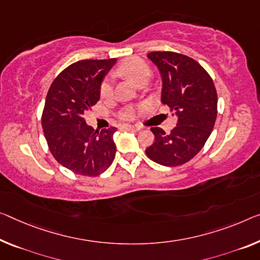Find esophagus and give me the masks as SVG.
<instances>
[{
  "instance_id": "34e87169",
  "label": "esophagus",
  "mask_w": 260,
  "mask_h": 260,
  "mask_svg": "<svg viewBox=\"0 0 260 260\" xmlns=\"http://www.w3.org/2000/svg\"><path fill=\"white\" fill-rule=\"evenodd\" d=\"M123 129L124 130H129V131H139L142 129L141 126H138V125H130V124H125V125H123Z\"/></svg>"
}]
</instances>
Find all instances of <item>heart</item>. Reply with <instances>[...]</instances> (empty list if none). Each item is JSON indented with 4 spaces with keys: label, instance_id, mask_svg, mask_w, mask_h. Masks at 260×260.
<instances>
[{
    "label": "heart",
    "instance_id": "heart-1",
    "mask_svg": "<svg viewBox=\"0 0 260 260\" xmlns=\"http://www.w3.org/2000/svg\"><path fill=\"white\" fill-rule=\"evenodd\" d=\"M118 73L124 75L130 81H133L135 85H139L144 81H147L151 70L150 66L143 60L141 58H131L127 59V60L123 61L121 65L118 66ZM111 82L109 80H106L105 82L101 85V88H100V93H101L102 98H109L111 95ZM122 117L124 119H131L134 117V110L127 109L124 113L122 114Z\"/></svg>",
    "mask_w": 260,
    "mask_h": 260
}]
</instances>
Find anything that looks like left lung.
Segmentation results:
<instances>
[{"instance_id": "1", "label": "left lung", "mask_w": 260, "mask_h": 260, "mask_svg": "<svg viewBox=\"0 0 260 260\" xmlns=\"http://www.w3.org/2000/svg\"><path fill=\"white\" fill-rule=\"evenodd\" d=\"M147 58L161 77V103L174 111L177 126L170 134L151 127L154 142L147 157L162 166H179L199 153L213 131L217 116V94L210 75L187 55L151 52Z\"/></svg>"}]
</instances>
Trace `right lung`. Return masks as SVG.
I'll return each mask as SVG.
<instances>
[{
  "mask_svg": "<svg viewBox=\"0 0 260 260\" xmlns=\"http://www.w3.org/2000/svg\"><path fill=\"white\" fill-rule=\"evenodd\" d=\"M116 59L80 60L52 82L42 125L55 160L77 174L98 177L114 161L116 127L94 130L83 117L100 100L102 81Z\"/></svg>",
  "mask_w": 260,
  "mask_h": 260,
  "instance_id": "right-lung-1",
  "label": "right lung"
}]
</instances>
